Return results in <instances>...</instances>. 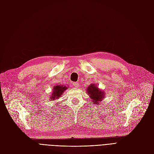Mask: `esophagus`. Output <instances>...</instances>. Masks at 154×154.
Instances as JSON below:
<instances>
[{
  "label": "esophagus",
  "mask_w": 154,
  "mask_h": 154,
  "mask_svg": "<svg viewBox=\"0 0 154 154\" xmlns=\"http://www.w3.org/2000/svg\"><path fill=\"white\" fill-rule=\"evenodd\" d=\"M73 85H74V87H79V83L78 82H74Z\"/></svg>",
  "instance_id": "esophagus-1"
}]
</instances>
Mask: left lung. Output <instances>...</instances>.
Listing matches in <instances>:
<instances>
[{"mask_svg":"<svg viewBox=\"0 0 154 154\" xmlns=\"http://www.w3.org/2000/svg\"><path fill=\"white\" fill-rule=\"evenodd\" d=\"M87 91L88 92L90 97L92 99L93 103L94 104H97L99 102H100L104 97V94L98 87H95L94 84L90 85V86L87 87Z\"/></svg>","mask_w":154,"mask_h":154,"instance_id":"obj_1","label":"left lung"}]
</instances>
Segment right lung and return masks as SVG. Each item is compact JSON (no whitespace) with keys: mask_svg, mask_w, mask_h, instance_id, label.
I'll return each instance as SVG.
<instances>
[{"mask_svg":"<svg viewBox=\"0 0 154 154\" xmlns=\"http://www.w3.org/2000/svg\"><path fill=\"white\" fill-rule=\"evenodd\" d=\"M67 88V87L66 86H62V85L55 86L54 87V91L52 92L51 97H51L50 100L59 99Z\"/></svg>","mask_w":154,"mask_h":154,"instance_id":"add662e5","label":"right lung"}]
</instances>
